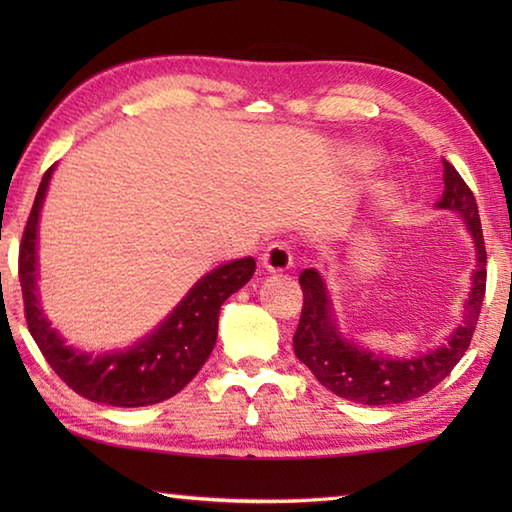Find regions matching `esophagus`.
Wrapping results in <instances>:
<instances>
[{"instance_id":"1","label":"esophagus","mask_w":512,"mask_h":512,"mask_svg":"<svg viewBox=\"0 0 512 512\" xmlns=\"http://www.w3.org/2000/svg\"><path fill=\"white\" fill-rule=\"evenodd\" d=\"M293 264V253L284 241H273L271 246L264 250L262 266L271 273H282Z\"/></svg>"}]
</instances>
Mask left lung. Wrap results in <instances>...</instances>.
I'll use <instances>...</instances> for the list:
<instances>
[{"label":"left lung","mask_w":512,"mask_h":512,"mask_svg":"<svg viewBox=\"0 0 512 512\" xmlns=\"http://www.w3.org/2000/svg\"><path fill=\"white\" fill-rule=\"evenodd\" d=\"M443 180L445 192L438 207L463 214L474 237L476 255H479L476 259L479 268L474 273V287L465 307V320L461 327H456V332L449 336L443 348L404 361L359 350L350 341H343L341 334L336 332L332 311H329V296L320 275L314 268H305L300 273L305 300H302L298 329L293 334V352L311 370V375L334 395L368 406L415 400L436 388L470 348L485 296V275H488L485 273V241L472 189L445 158Z\"/></svg>","instance_id":"obj_1"}]
</instances>
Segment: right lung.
<instances>
[{"instance_id": "obj_1", "label": "right lung", "mask_w": 512, "mask_h": 512, "mask_svg": "<svg viewBox=\"0 0 512 512\" xmlns=\"http://www.w3.org/2000/svg\"><path fill=\"white\" fill-rule=\"evenodd\" d=\"M51 171L54 167H49L42 176L17 257L24 318L33 341L38 343L42 357L56 375L85 400L128 409L169 400L183 391L210 357L219 329L221 305L253 277L255 259H237L201 277L176 311L135 348L99 357L76 352L49 327L38 307L36 293L38 219Z\"/></svg>"}]
</instances>
